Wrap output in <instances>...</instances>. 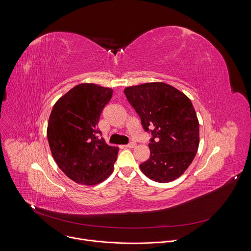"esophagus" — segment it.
Segmentation results:
<instances>
[{"label": "esophagus", "mask_w": 251, "mask_h": 251, "mask_svg": "<svg viewBox=\"0 0 251 251\" xmlns=\"http://www.w3.org/2000/svg\"><path fill=\"white\" fill-rule=\"evenodd\" d=\"M124 147H125V148H135V147H136V143H134V142H131L130 144H128V145H125Z\"/></svg>", "instance_id": "34e87169"}]
</instances>
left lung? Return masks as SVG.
Instances as JSON below:
<instances>
[{
  "label": "left lung",
  "mask_w": 251,
  "mask_h": 251,
  "mask_svg": "<svg viewBox=\"0 0 251 251\" xmlns=\"http://www.w3.org/2000/svg\"><path fill=\"white\" fill-rule=\"evenodd\" d=\"M124 93L143 128L153 135L150 158L140 165L143 174L158 183L181 176L196 157L200 143V124L190 98L164 82L129 86Z\"/></svg>",
  "instance_id": "left-lung-1"
}]
</instances>
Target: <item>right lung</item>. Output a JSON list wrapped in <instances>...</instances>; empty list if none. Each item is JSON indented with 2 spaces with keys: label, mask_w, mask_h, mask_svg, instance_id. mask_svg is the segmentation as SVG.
<instances>
[{
  "label": "right lung",
  "mask_w": 251,
  "mask_h": 251,
  "mask_svg": "<svg viewBox=\"0 0 251 251\" xmlns=\"http://www.w3.org/2000/svg\"><path fill=\"white\" fill-rule=\"evenodd\" d=\"M112 94L111 88L81 83L53 105L47 130L51 155L58 168L77 184L97 185L114 170L119 148L106 144L97 128Z\"/></svg>",
  "instance_id": "add662e5"
}]
</instances>
